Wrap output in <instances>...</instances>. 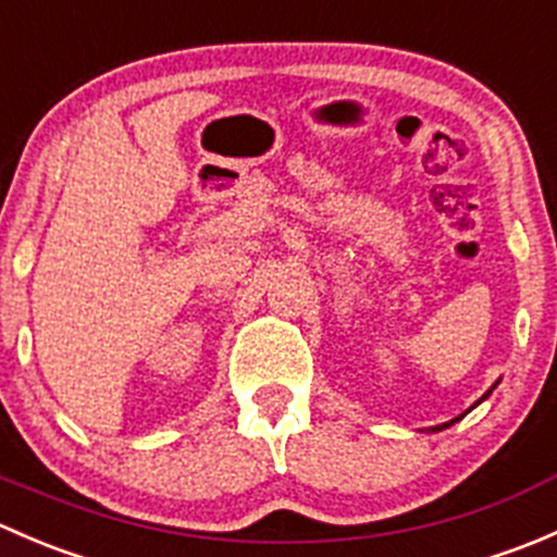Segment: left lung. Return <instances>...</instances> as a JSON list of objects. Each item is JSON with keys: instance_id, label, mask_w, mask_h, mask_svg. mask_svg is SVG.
Returning <instances> with one entry per match:
<instances>
[{"instance_id": "obj_1", "label": "left lung", "mask_w": 557, "mask_h": 557, "mask_svg": "<svg viewBox=\"0 0 557 557\" xmlns=\"http://www.w3.org/2000/svg\"><path fill=\"white\" fill-rule=\"evenodd\" d=\"M493 387H496V385H493ZM493 387H491V391H493ZM491 391H487V393H491ZM487 393H485V396H487ZM485 396H482V398H485ZM460 418H463V414H460ZM460 418H455V420H460ZM455 420H453V423H455ZM445 425H450V423H445ZM445 425H442V429H445ZM434 431H440V425H436Z\"/></svg>"}]
</instances>
